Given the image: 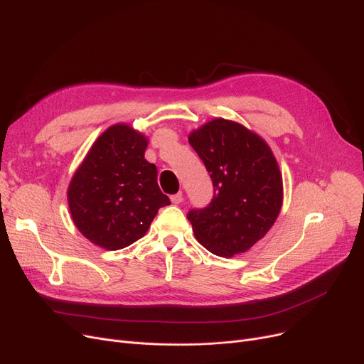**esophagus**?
<instances>
[{"label":"esophagus","instance_id":"esophagus-1","mask_svg":"<svg viewBox=\"0 0 364 364\" xmlns=\"http://www.w3.org/2000/svg\"><path fill=\"white\" fill-rule=\"evenodd\" d=\"M171 202L174 203V205H180V203L183 202V193L178 192V193H176V195H172V196H171Z\"/></svg>","mask_w":364,"mask_h":364}]
</instances>
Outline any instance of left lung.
Returning a JSON list of instances; mask_svg holds the SVG:
<instances>
[{
	"mask_svg": "<svg viewBox=\"0 0 364 364\" xmlns=\"http://www.w3.org/2000/svg\"><path fill=\"white\" fill-rule=\"evenodd\" d=\"M188 143L214 186L211 203L187 214L198 242L218 257L246 252L270 230L282 208L273 151L255 132L221 118L192 131Z\"/></svg>",
	"mask_w": 364,
	"mask_h": 364,
	"instance_id": "8db88e82",
	"label": "left lung"
}]
</instances>
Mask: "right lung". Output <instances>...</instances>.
I'll list each match as a JSON object with an SVG mask.
<instances>
[{
  "instance_id": "1",
  "label": "right lung",
  "mask_w": 364,
  "mask_h": 364,
  "mask_svg": "<svg viewBox=\"0 0 364 364\" xmlns=\"http://www.w3.org/2000/svg\"><path fill=\"white\" fill-rule=\"evenodd\" d=\"M147 139L125 124L95 140L68 188L78 230L109 251L129 246L149 230L169 198L158 186L155 164L144 159Z\"/></svg>"
}]
</instances>
